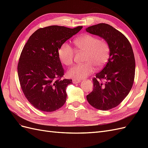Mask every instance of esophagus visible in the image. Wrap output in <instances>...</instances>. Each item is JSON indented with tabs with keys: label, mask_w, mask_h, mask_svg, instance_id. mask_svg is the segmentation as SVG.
Instances as JSON below:
<instances>
[{
	"label": "esophagus",
	"mask_w": 148,
	"mask_h": 148,
	"mask_svg": "<svg viewBox=\"0 0 148 148\" xmlns=\"http://www.w3.org/2000/svg\"><path fill=\"white\" fill-rule=\"evenodd\" d=\"M72 82H73V83L76 84V83H79L81 82L82 81H81V79H75V78H74V79H72Z\"/></svg>",
	"instance_id": "34e87169"
}]
</instances>
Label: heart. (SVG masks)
I'll list each match as a JSON object with an SVG mask.
<instances>
[{
	"instance_id": "b5f03b06",
	"label": "heart",
	"mask_w": 148,
	"mask_h": 148,
	"mask_svg": "<svg viewBox=\"0 0 148 148\" xmlns=\"http://www.w3.org/2000/svg\"><path fill=\"white\" fill-rule=\"evenodd\" d=\"M76 48L79 51L86 52L83 64L75 65L67 71L69 77L78 79L86 78L95 71V66L100 69L108 61L110 48L106 41L90 34H85L74 40ZM75 51L70 44L64 42L58 50L60 61L66 66L73 64Z\"/></svg>"
}]
</instances>
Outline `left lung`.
I'll list each match as a JSON object with an SVG mask.
<instances>
[{"mask_svg":"<svg viewBox=\"0 0 148 148\" xmlns=\"http://www.w3.org/2000/svg\"><path fill=\"white\" fill-rule=\"evenodd\" d=\"M86 31L104 39L110 48L108 62L92 79L93 90L86 99L97 109L110 110L119 106L132 88L135 73L133 49L128 39L108 24L93 25Z\"/></svg>","mask_w":148,"mask_h":148,"instance_id":"8db88e82","label":"left lung"}]
</instances>
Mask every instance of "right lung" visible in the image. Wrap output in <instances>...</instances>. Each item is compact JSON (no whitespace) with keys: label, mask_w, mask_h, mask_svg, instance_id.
I'll use <instances>...</instances> for the list:
<instances>
[{"label":"right lung","mask_w":148,"mask_h":148,"mask_svg":"<svg viewBox=\"0 0 148 148\" xmlns=\"http://www.w3.org/2000/svg\"><path fill=\"white\" fill-rule=\"evenodd\" d=\"M82 28L53 25L39 28L25 45L18 64V75L26 98L37 109L53 112L65 103L66 88L72 80L61 79L64 70L58 50Z\"/></svg>","instance_id":"1"}]
</instances>
